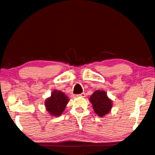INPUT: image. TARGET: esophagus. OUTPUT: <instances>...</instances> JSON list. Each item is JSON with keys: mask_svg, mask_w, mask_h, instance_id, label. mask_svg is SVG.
<instances>
[{"mask_svg": "<svg viewBox=\"0 0 155 155\" xmlns=\"http://www.w3.org/2000/svg\"><path fill=\"white\" fill-rule=\"evenodd\" d=\"M77 96H78V97H85L86 96V95H85V93L83 92V93L80 94H78V95H77Z\"/></svg>", "mask_w": 155, "mask_h": 155, "instance_id": "1", "label": "esophagus"}]
</instances>
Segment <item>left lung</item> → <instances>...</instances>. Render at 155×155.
I'll return each mask as SVG.
<instances>
[{"instance_id":"1","label":"left lung","mask_w":155,"mask_h":155,"mask_svg":"<svg viewBox=\"0 0 155 155\" xmlns=\"http://www.w3.org/2000/svg\"><path fill=\"white\" fill-rule=\"evenodd\" d=\"M89 100L92 104L94 111L100 117L104 116L110 112L112 107V102L108 97L105 91H96L91 96Z\"/></svg>"}]
</instances>
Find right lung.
I'll return each mask as SVG.
<instances>
[{
  "instance_id": "right-lung-1",
  "label": "right lung",
  "mask_w": 155,
  "mask_h": 155,
  "mask_svg": "<svg viewBox=\"0 0 155 155\" xmlns=\"http://www.w3.org/2000/svg\"><path fill=\"white\" fill-rule=\"evenodd\" d=\"M68 101V97L64 92L55 90L51 96L46 100L45 105L51 116H59L65 109Z\"/></svg>"
}]
</instances>
